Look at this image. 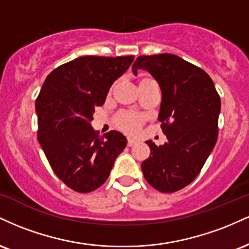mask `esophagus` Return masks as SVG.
<instances>
[{"instance_id":"obj_1","label":"esophagus","mask_w":249,"mask_h":249,"mask_svg":"<svg viewBox=\"0 0 249 249\" xmlns=\"http://www.w3.org/2000/svg\"><path fill=\"white\" fill-rule=\"evenodd\" d=\"M136 144H137L136 139H132V138L127 139V146H133V145H136Z\"/></svg>"}]
</instances>
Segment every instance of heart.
Here are the masks:
<instances>
[{"mask_svg": "<svg viewBox=\"0 0 249 249\" xmlns=\"http://www.w3.org/2000/svg\"><path fill=\"white\" fill-rule=\"evenodd\" d=\"M142 123V118L141 116L136 115L133 112H121L116 117V124L118 125L122 130L128 133L138 132Z\"/></svg>", "mask_w": 249, "mask_h": 249, "instance_id": "b5f03b06", "label": "heart"}]
</instances>
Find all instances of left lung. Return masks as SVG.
Listing matches in <instances>:
<instances>
[{
  "mask_svg": "<svg viewBox=\"0 0 249 249\" xmlns=\"http://www.w3.org/2000/svg\"><path fill=\"white\" fill-rule=\"evenodd\" d=\"M148 71L161 90L159 122L167 142L147 141L150 157L142 162L145 179L164 193L190 185L200 173L218 139L221 102L204 70L172 55L139 56L132 70Z\"/></svg>",
  "mask_w": 249,
  "mask_h": 249,
  "instance_id": "obj_1",
  "label": "left lung"
}]
</instances>
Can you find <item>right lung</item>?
<instances>
[{
    "label": "right lung",
    "mask_w": 249,
    "mask_h": 249,
    "mask_svg": "<svg viewBox=\"0 0 249 249\" xmlns=\"http://www.w3.org/2000/svg\"><path fill=\"white\" fill-rule=\"evenodd\" d=\"M132 62L133 56H82L59 65L43 83L36 99L37 138L56 176L76 192L101 187L126 146L121 132L99 137L90 122Z\"/></svg>",
    "instance_id": "add662e5"
}]
</instances>
